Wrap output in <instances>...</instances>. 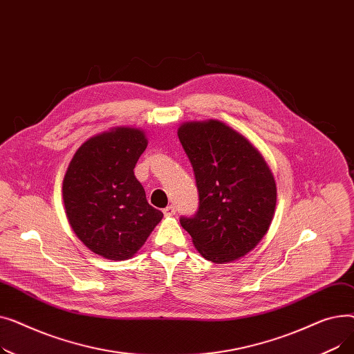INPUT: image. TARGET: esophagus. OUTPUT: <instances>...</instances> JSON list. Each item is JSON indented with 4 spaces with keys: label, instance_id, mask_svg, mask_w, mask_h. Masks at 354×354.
<instances>
[{
    "label": "esophagus",
    "instance_id": "34e87169",
    "mask_svg": "<svg viewBox=\"0 0 354 354\" xmlns=\"http://www.w3.org/2000/svg\"><path fill=\"white\" fill-rule=\"evenodd\" d=\"M175 212H176V208H175L174 205H169V207H166V208L163 209L165 216H172V215H175Z\"/></svg>",
    "mask_w": 354,
    "mask_h": 354
}]
</instances>
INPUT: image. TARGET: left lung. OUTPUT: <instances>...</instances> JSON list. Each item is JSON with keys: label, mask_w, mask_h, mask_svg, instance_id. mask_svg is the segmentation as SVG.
Instances as JSON below:
<instances>
[{"label": "left lung", "mask_w": 354, "mask_h": 354, "mask_svg": "<svg viewBox=\"0 0 354 354\" xmlns=\"http://www.w3.org/2000/svg\"><path fill=\"white\" fill-rule=\"evenodd\" d=\"M178 136L199 194L196 214L180 216V225L212 263L244 257L274 216L277 188L268 165L244 136L218 120L183 123Z\"/></svg>", "instance_id": "1"}]
</instances>
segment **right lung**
<instances>
[{
	"label": "right lung",
	"instance_id": "add662e5",
	"mask_svg": "<svg viewBox=\"0 0 354 354\" xmlns=\"http://www.w3.org/2000/svg\"><path fill=\"white\" fill-rule=\"evenodd\" d=\"M146 146L139 129L93 136L74 153L64 176L63 201L74 234L113 261L133 257L163 216L149 205L133 172Z\"/></svg>",
	"mask_w": 354,
	"mask_h": 354
}]
</instances>
